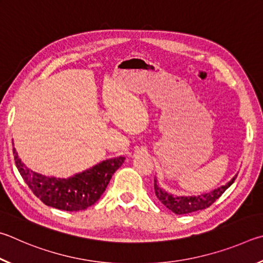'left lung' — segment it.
<instances>
[{
  "label": "left lung",
  "instance_id": "1",
  "mask_svg": "<svg viewBox=\"0 0 263 263\" xmlns=\"http://www.w3.org/2000/svg\"><path fill=\"white\" fill-rule=\"evenodd\" d=\"M237 174L234 176L231 180L228 183L220 186L216 190L211 191L209 193H204L201 195H193V196H177L173 194H170L166 191H164L162 187L158 185L157 179L155 178V193L157 199L162 202V203L168 208L174 214L177 215H185L194 213L197 210H202L210 206L214 202L219 199L220 195L228 190V188L232 185L236 180Z\"/></svg>",
  "mask_w": 263,
  "mask_h": 263
}]
</instances>
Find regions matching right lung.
Wrapping results in <instances>:
<instances>
[{
	"instance_id": "obj_1",
	"label": "right lung",
	"mask_w": 263,
	"mask_h": 263,
	"mask_svg": "<svg viewBox=\"0 0 263 263\" xmlns=\"http://www.w3.org/2000/svg\"><path fill=\"white\" fill-rule=\"evenodd\" d=\"M12 150L18 171L33 194L46 205L66 211L84 210L95 204L126 159L122 156L106 159L72 177L57 178L32 171L18 157L15 146Z\"/></svg>"
}]
</instances>
